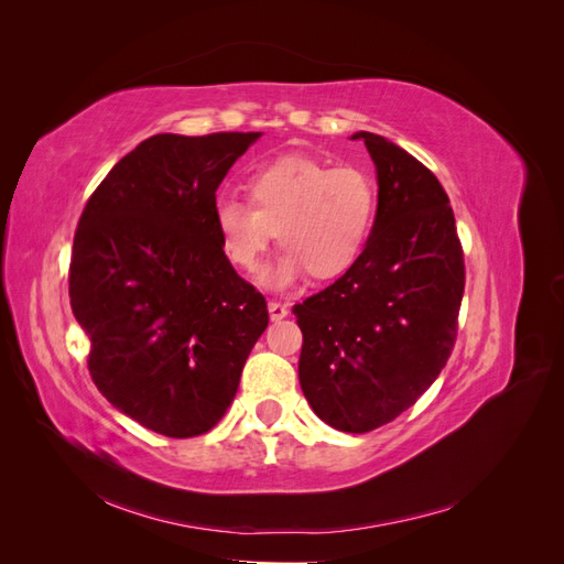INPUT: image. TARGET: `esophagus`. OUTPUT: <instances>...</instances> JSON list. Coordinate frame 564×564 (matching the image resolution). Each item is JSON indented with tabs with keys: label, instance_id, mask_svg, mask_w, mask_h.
Masks as SVG:
<instances>
[{
	"label": "esophagus",
	"instance_id": "34e87169",
	"mask_svg": "<svg viewBox=\"0 0 564 564\" xmlns=\"http://www.w3.org/2000/svg\"><path fill=\"white\" fill-rule=\"evenodd\" d=\"M268 313H270V319H272V322H280V319H284V317L289 315V308H286L284 303L270 301V303H268Z\"/></svg>",
	"mask_w": 564,
	"mask_h": 564
}]
</instances>
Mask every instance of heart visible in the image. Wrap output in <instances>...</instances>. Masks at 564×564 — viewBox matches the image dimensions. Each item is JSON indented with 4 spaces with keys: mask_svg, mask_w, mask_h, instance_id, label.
<instances>
[{
    "mask_svg": "<svg viewBox=\"0 0 564 564\" xmlns=\"http://www.w3.org/2000/svg\"><path fill=\"white\" fill-rule=\"evenodd\" d=\"M247 191L249 202L216 197L214 226L226 259L245 272L261 265L278 235L284 249L261 275L270 289L292 286L305 270L315 278L346 272L365 251L377 218V185L369 174L305 155L259 166Z\"/></svg>",
    "mask_w": 564,
    "mask_h": 564,
    "instance_id": "1",
    "label": "heart"
}]
</instances>
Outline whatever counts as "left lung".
<instances>
[{
    "instance_id": "left-lung-1",
    "label": "left lung",
    "mask_w": 564,
    "mask_h": 564,
    "mask_svg": "<svg viewBox=\"0 0 564 564\" xmlns=\"http://www.w3.org/2000/svg\"><path fill=\"white\" fill-rule=\"evenodd\" d=\"M350 139L365 141L377 166L369 242L294 315L305 400L332 429L369 433L412 406L447 365L466 272L449 197L431 169L379 133Z\"/></svg>"
}]
</instances>
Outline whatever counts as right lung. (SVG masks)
Listing matches in <instances>:
<instances>
[{"mask_svg":"<svg viewBox=\"0 0 564 564\" xmlns=\"http://www.w3.org/2000/svg\"><path fill=\"white\" fill-rule=\"evenodd\" d=\"M251 133H158L100 181L82 212L70 305L89 371L119 412L166 437L224 419L268 305L220 249L214 202Z\"/></svg>","mask_w":564,"mask_h":564,"instance_id":"obj_1","label":"right lung"}]
</instances>
